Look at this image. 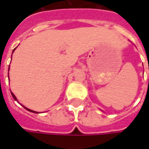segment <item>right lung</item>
<instances>
[{
	"mask_svg": "<svg viewBox=\"0 0 149 149\" xmlns=\"http://www.w3.org/2000/svg\"><path fill=\"white\" fill-rule=\"evenodd\" d=\"M15 49H14V50H15ZM14 50H13V52H14ZM9 68H10V67H9ZM8 71H9V70H8ZM8 77H9V76H8ZM11 95H12V97L14 98V100H17V99H16V97L15 96V95H14V94H13V93H12V92H11ZM23 107H24V108L26 109V110H28V111L32 112V113H36V111H33V110H31V109H27V108H26L25 106H23Z\"/></svg>",
	"mask_w": 149,
	"mask_h": 149,
	"instance_id": "1",
	"label": "right lung"
}]
</instances>
